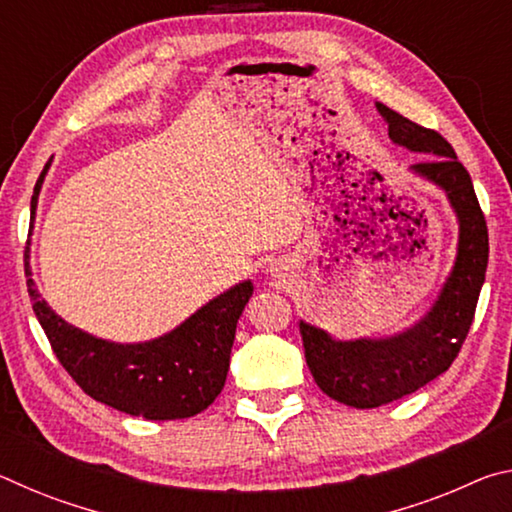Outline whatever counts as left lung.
Listing matches in <instances>:
<instances>
[{
  "mask_svg": "<svg viewBox=\"0 0 512 512\" xmlns=\"http://www.w3.org/2000/svg\"><path fill=\"white\" fill-rule=\"evenodd\" d=\"M393 144L429 160L413 164L415 176L440 187L458 221L452 273L420 323L384 339L339 341L300 320L307 366L320 391L354 409H377L429 384L452 366L474 320L488 268V228L467 169L443 135L413 124L384 103H375Z\"/></svg>",
  "mask_w": 512,
  "mask_h": 512,
  "instance_id": "obj_1",
  "label": "left lung"
}]
</instances>
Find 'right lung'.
Here are the masks:
<instances>
[{
  "label": "right lung",
  "instance_id": "add662e5",
  "mask_svg": "<svg viewBox=\"0 0 512 512\" xmlns=\"http://www.w3.org/2000/svg\"><path fill=\"white\" fill-rule=\"evenodd\" d=\"M51 160L45 164L31 207ZM33 311L58 361L92 400L146 420H183L205 411L221 393L230 368L237 320L253 296L244 280L212 298L169 334L144 343H115L92 336L60 318L31 280L29 250L24 257Z\"/></svg>",
  "mask_w": 512,
  "mask_h": 512
}]
</instances>
